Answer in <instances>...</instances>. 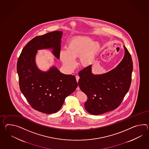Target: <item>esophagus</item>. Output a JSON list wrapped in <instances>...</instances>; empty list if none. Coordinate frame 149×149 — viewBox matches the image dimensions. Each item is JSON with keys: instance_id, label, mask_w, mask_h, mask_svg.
I'll return each mask as SVG.
<instances>
[{"instance_id": "1", "label": "esophagus", "mask_w": 149, "mask_h": 149, "mask_svg": "<svg viewBox=\"0 0 149 149\" xmlns=\"http://www.w3.org/2000/svg\"><path fill=\"white\" fill-rule=\"evenodd\" d=\"M79 79H80V77H79V75H76V81H77V82H78V81H79ZM78 88L79 89V88Z\"/></svg>"}]
</instances>
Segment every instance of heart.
<instances>
[{
  "label": "heart",
  "mask_w": 149,
  "mask_h": 149,
  "mask_svg": "<svg viewBox=\"0 0 149 149\" xmlns=\"http://www.w3.org/2000/svg\"><path fill=\"white\" fill-rule=\"evenodd\" d=\"M101 48L100 42L88 36H77L70 39L66 49L60 52L59 56L63 65L68 69H73L75 65V58L79 56L82 66L87 67L93 62Z\"/></svg>",
  "instance_id": "b5f03b06"
}]
</instances>
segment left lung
<instances>
[{"mask_svg": "<svg viewBox=\"0 0 149 149\" xmlns=\"http://www.w3.org/2000/svg\"><path fill=\"white\" fill-rule=\"evenodd\" d=\"M124 48L122 60L108 72L94 74L92 65L79 72V86L88 97L84 108L91 114L98 115L116 109L129 91L133 64L130 53Z\"/></svg>", "mask_w": 149, "mask_h": 149, "instance_id": "1", "label": "left lung"}]
</instances>
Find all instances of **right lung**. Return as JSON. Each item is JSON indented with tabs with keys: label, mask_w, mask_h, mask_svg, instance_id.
I'll return each instance as SVG.
<instances>
[{
	"label": "right lung",
	"mask_w": 149,
	"mask_h": 149,
	"mask_svg": "<svg viewBox=\"0 0 149 149\" xmlns=\"http://www.w3.org/2000/svg\"><path fill=\"white\" fill-rule=\"evenodd\" d=\"M62 34L56 31L35 37L22 49L17 62L20 91L33 109L45 113L58 111L78 86L75 76L61 73L56 66L44 72L36 65L40 49H52L55 57L60 58Z\"/></svg>",
	"instance_id": "add662e5"
}]
</instances>
